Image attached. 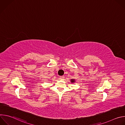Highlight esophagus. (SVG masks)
Masks as SVG:
<instances>
[{"mask_svg": "<svg viewBox=\"0 0 125 125\" xmlns=\"http://www.w3.org/2000/svg\"><path fill=\"white\" fill-rule=\"evenodd\" d=\"M64 76H60L59 77V79H60V80H63L64 79Z\"/></svg>", "mask_w": 125, "mask_h": 125, "instance_id": "1", "label": "esophagus"}]
</instances>
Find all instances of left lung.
Segmentation results:
<instances>
[{
    "instance_id": "1",
    "label": "left lung",
    "mask_w": 125,
    "mask_h": 125,
    "mask_svg": "<svg viewBox=\"0 0 125 125\" xmlns=\"http://www.w3.org/2000/svg\"><path fill=\"white\" fill-rule=\"evenodd\" d=\"M70 82H71V83H75L76 80H75V79H71V81H70Z\"/></svg>"
}]
</instances>
